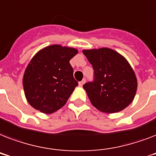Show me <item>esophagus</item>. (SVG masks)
Returning <instances> with one entry per match:
<instances>
[{
	"instance_id": "1",
	"label": "esophagus",
	"mask_w": 156,
	"mask_h": 156,
	"mask_svg": "<svg viewBox=\"0 0 156 156\" xmlns=\"http://www.w3.org/2000/svg\"><path fill=\"white\" fill-rule=\"evenodd\" d=\"M85 82H86L85 79H83V80H82V81H81V82H79V83H78V85L80 86V87H83V84L85 83Z\"/></svg>"
}]
</instances>
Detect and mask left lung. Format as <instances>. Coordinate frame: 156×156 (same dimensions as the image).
Here are the masks:
<instances>
[{"mask_svg":"<svg viewBox=\"0 0 156 156\" xmlns=\"http://www.w3.org/2000/svg\"><path fill=\"white\" fill-rule=\"evenodd\" d=\"M93 66L95 80L83 88L95 108L106 113L123 110L132 103L138 88L135 73L121 54L108 48L83 49Z\"/></svg>","mask_w":156,"mask_h":156,"instance_id":"1","label":"left lung"}]
</instances>
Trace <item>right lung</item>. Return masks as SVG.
<instances>
[{
    "instance_id": "right-lung-1",
    "label": "right lung",
    "mask_w": 156,
    "mask_h": 156,
    "mask_svg": "<svg viewBox=\"0 0 156 156\" xmlns=\"http://www.w3.org/2000/svg\"><path fill=\"white\" fill-rule=\"evenodd\" d=\"M78 52L74 48L52 44L35 53L23 78L26 99L30 106L43 113L50 114L66 104L78 86L69 64Z\"/></svg>"
}]
</instances>
